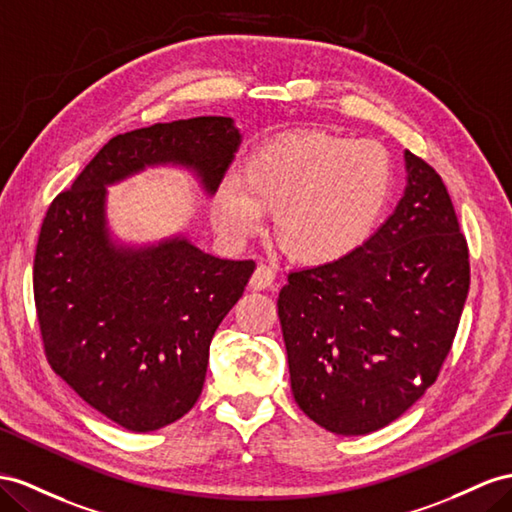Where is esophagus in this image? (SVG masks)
Wrapping results in <instances>:
<instances>
[{"mask_svg": "<svg viewBox=\"0 0 512 512\" xmlns=\"http://www.w3.org/2000/svg\"><path fill=\"white\" fill-rule=\"evenodd\" d=\"M274 277H277V274H274V268H270L266 264H259L251 277V287L253 290H266V287H270L274 283Z\"/></svg>", "mask_w": 512, "mask_h": 512, "instance_id": "esophagus-1", "label": "esophagus"}]
</instances>
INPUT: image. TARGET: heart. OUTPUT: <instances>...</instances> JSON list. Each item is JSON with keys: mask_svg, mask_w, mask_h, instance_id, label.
<instances>
[{"mask_svg": "<svg viewBox=\"0 0 512 512\" xmlns=\"http://www.w3.org/2000/svg\"><path fill=\"white\" fill-rule=\"evenodd\" d=\"M391 190V157L376 140L318 134L274 138L246 170L220 181L218 229L244 242L277 207L274 231L292 257L311 264L342 259L370 238Z\"/></svg>", "mask_w": 512, "mask_h": 512, "instance_id": "b5f03b06", "label": "heart"}]
</instances>
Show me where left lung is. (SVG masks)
<instances>
[{"instance_id": "obj_1", "label": "left lung", "mask_w": 512, "mask_h": 512, "mask_svg": "<svg viewBox=\"0 0 512 512\" xmlns=\"http://www.w3.org/2000/svg\"><path fill=\"white\" fill-rule=\"evenodd\" d=\"M385 225L329 264L287 272L279 320L300 409L335 435L391 424L437 381L469 292L467 240L443 179L406 151Z\"/></svg>"}]
</instances>
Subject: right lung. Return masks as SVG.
Here are the masks:
<instances>
[{"label": "right lung", "instance_id": "right-lung-1", "mask_svg": "<svg viewBox=\"0 0 512 512\" xmlns=\"http://www.w3.org/2000/svg\"><path fill=\"white\" fill-rule=\"evenodd\" d=\"M238 147L229 116L127 131L103 144L43 218L34 303L45 357L77 396L127 430L173 424L196 404L209 344L255 261L207 255L188 240L116 248L103 214L106 186L175 162L216 192Z\"/></svg>", "mask_w": 512, "mask_h": 512}]
</instances>
